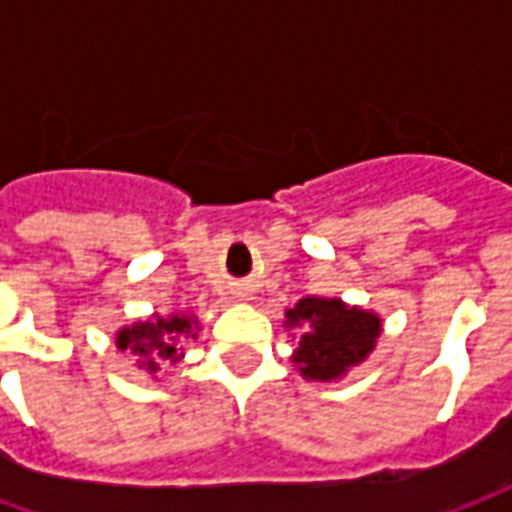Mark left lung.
Wrapping results in <instances>:
<instances>
[{"label": "left lung", "instance_id": "1", "mask_svg": "<svg viewBox=\"0 0 512 512\" xmlns=\"http://www.w3.org/2000/svg\"><path fill=\"white\" fill-rule=\"evenodd\" d=\"M285 326L301 329L293 351L299 373L310 381H337L351 367L362 365L376 348L381 318L340 299L307 296L285 312Z\"/></svg>", "mask_w": 512, "mask_h": 512}]
</instances>
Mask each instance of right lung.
Here are the masks:
<instances>
[{
  "label": "right lung",
  "instance_id": "obj_1",
  "mask_svg": "<svg viewBox=\"0 0 512 512\" xmlns=\"http://www.w3.org/2000/svg\"><path fill=\"white\" fill-rule=\"evenodd\" d=\"M200 332V323L197 318L189 315H153L147 321H136L131 326H123L115 337V345L120 351L136 356V365L145 367L150 376H156L158 359H169V362H178L180 356V340L183 337H197Z\"/></svg>",
  "mask_w": 512,
  "mask_h": 512
}]
</instances>
